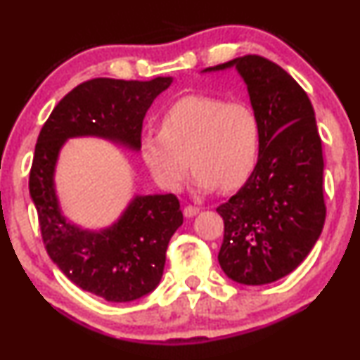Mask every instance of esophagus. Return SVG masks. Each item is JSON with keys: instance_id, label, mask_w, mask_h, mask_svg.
Returning a JSON list of instances; mask_svg holds the SVG:
<instances>
[{"instance_id": "esophagus-1", "label": "esophagus", "mask_w": 360, "mask_h": 360, "mask_svg": "<svg viewBox=\"0 0 360 360\" xmlns=\"http://www.w3.org/2000/svg\"><path fill=\"white\" fill-rule=\"evenodd\" d=\"M183 213H184L186 218H193V216H196L199 213V207H196V206H186Z\"/></svg>"}]
</instances>
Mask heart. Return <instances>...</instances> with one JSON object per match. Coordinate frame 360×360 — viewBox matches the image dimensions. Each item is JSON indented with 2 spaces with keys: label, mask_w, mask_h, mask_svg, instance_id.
Wrapping results in <instances>:
<instances>
[{
  "label": "heart",
  "mask_w": 360,
  "mask_h": 360,
  "mask_svg": "<svg viewBox=\"0 0 360 360\" xmlns=\"http://www.w3.org/2000/svg\"><path fill=\"white\" fill-rule=\"evenodd\" d=\"M258 149L255 112L213 95H186L171 103L159 120V134L141 139L142 161L169 191L183 188L189 164L199 191L235 189L253 172Z\"/></svg>",
  "instance_id": "1"
}]
</instances>
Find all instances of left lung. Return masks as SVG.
<instances>
[{"label":"left lung","mask_w":360,"mask_h":360,"mask_svg":"<svg viewBox=\"0 0 360 360\" xmlns=\"http://www.w3.org/2000/svg\"><path fill=\"white\" fill-rule=\"evenodd\" d=\"M236 68L259 125L258 161L235 196L218 207L224 238L218 262L228 278L266 285L292 274L326 223L323 155L305 90L258 55L205 68Z\"/></svg>","instance_id":"left-lung-1"}]
</instances>
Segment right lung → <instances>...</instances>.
Listing matches in <instances>:
<instances>
[{
    "instance_id": "right-lung-1",
    "label": "right lung",
    "mask_w": 360,
    "mask_h": 360,
    "mask_svg": "<svg viewBox=\"0 0 360 360\" xmlns=\"http://www.w3.org/2000/svg\"><path fill=\"white\" fill-rule=\"evenodd\" d=\"M172 77L149 82L94 79L77 85L51 112L34 146L30 196L46 253L77 287L107 302H132L162 278L166 250L183 211L174 194H136L110 226L85 229L63 214L55 169L65 142L101 137L141 150L142 120Z\"/></svg>"
}]
</instances>
